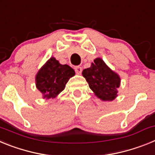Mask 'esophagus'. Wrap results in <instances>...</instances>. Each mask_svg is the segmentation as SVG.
<instances>
[{
  "mask_svg": "<svg viewBox=\"0 0 155 155\" xmlns=\"http://www.w3.org/2000/svg\"><path fill=\"white\" fill-rule=\"evenodd\" d=\"M74 69H75V72H76L77 74H80L81 73L82 68H81V67H80V66H77V67H75Z\"/></svg>",
  "mask_w": 155,
  "mask_h": 155,
  "instance_id": "obj_1",
  "label": "esophagus"
}]
</instances>
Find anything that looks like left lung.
Returning <instances> with one entry per match:
<instances>
[{
	"label": "left lung",
	"mask_w": 155,
	"mask_h": 155,
	"mask_svg": "<svg viewBox=\"0 0 155 155\" xmlns=\"http://www.w3.org/2000/svg\"><path fill=\"white\" fill-rule=\"evenodd\" d=\"M89 87L98 98L103 101H113L117 96L120 78L102 59L97 58L90 68L82 71Z\"/></svg>",
	"instance_id": "obj_1"
}]
</instances>
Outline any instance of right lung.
Instances as JSON below:
<instances>
[{
    "instance_id": "add662e5",
    "label": "right lung",
    "mask_w": 155,
    "mask_h": 155,
    "mask_svg": "<svg viewBox=\"0 0 155 155\" xmlns=\"http://www.w3.org/2000/svg\"><path fill=\"white\" fill-rule=\"evenodd\" d=\"M74 74V71L70 66L62 65L52 57L36 74V87L43 98H54L64 89L70 78Z\"/></svg>"
}]
</instances>
